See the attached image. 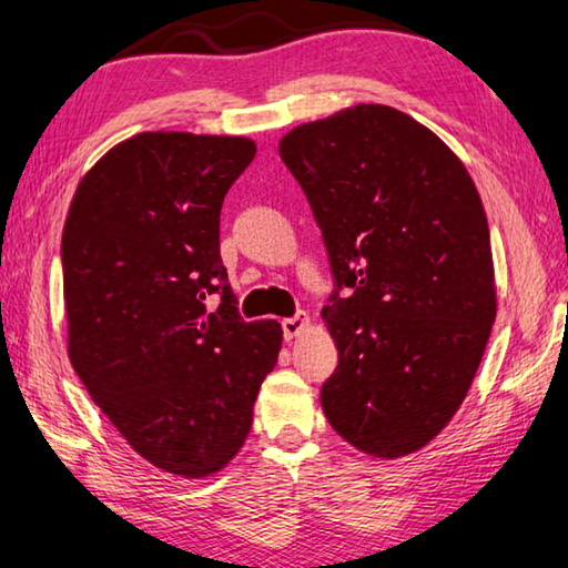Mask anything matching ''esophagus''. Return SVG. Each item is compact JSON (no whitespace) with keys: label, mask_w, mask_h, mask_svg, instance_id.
Masks as SVG:
<instances>
[{"label":"esophagus","mask_w":568,"mask_h":568,"mask_svg":"<svg viewBox=\"0 0 568 568\" xmlns=\"http://www.w3.org/2000/svg\"><path fill=\"white\" fill-rule=\"evenodd\" d=\"M282 331H284L286 341L297 338V335H302L304 331H310V317L304 315V312H300V315H294V317H286V320H282Z\"/></svg>","instance_id":"1"}]
</instances>
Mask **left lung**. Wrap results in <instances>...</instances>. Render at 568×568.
<instances>
[{
  "label": "left lung",
  "instance_id": "8db88e82",
  "mask_svg": "<svg viewBox=\"0 0 568 568\" xmlns=\"http://www.w3.org/2000/svg\"><path fill=\"white\" fill-rule=\"evenodd\" d=\"M278 155L351 290L323 307L338 348L320 392L327 423L366 456L415 454L462 407L497 317L474 179L433 130L386 104L292 128Z\"/></svg>",
  "mask_w": 568,
  "mask_h": 568
}]
</instances>
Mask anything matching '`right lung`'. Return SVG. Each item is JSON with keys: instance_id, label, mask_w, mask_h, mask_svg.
Wrapping results in <instances>:
<instances>
[{"instance_id": "add662e5", "label": "right lung", "mask_w": 568, "mask_h": 568, "mask_svg": "<svg viewBox=\"0 0 568 568\" xmlns=\"http://www.w3.org/2000/svg\"><path fill=\"white\" fill-rule=\"evenodd\" d=\"M253 155L243 135L138 133L81 176L63 225L73 372L138 456L182 479L233 462L282 351L276 320L235 315L220 258V207Z\"/></svg>"}]
</instances>
